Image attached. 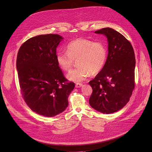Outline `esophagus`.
<instances>
[{"label":"esophagus","instance_id":"obj_1","mask_svg":"<svg viewBox=\"0 0 152 152\" xmlns=\"http://www.w3.org/2000/svg\"><path fill=\"white\" fill-rule=\"evenodd\" d=\"M82 86V84L80 83H76L75 85L76 88H80Z\"/></svg>","mask_w":152,"mask_h":152}]
</instances>
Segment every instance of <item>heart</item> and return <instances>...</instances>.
I'll return each mask as SVG.
<instances>
[{"instance_id": "b5f03b06", "label": "heart", "mask_w": 152, "mask_h": 152, "mask_svg": "<svg viewBox=\"0 0 152 152\" xmlns=\"http://www.w3.org/2000/svg\"><path fill=\"white\" fill-rule=\"evenodd\" d=\"M66 51L56 54L57 63L62 70L68 72L77 60L78 67L67 75L69 80L77 83L83 82L91 74L99 73L104 67L107 57V48L104 42L85 38L68 43Z\"/></svg>"}]
</instances>
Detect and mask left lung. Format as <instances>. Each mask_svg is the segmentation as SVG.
<instances>
[{
  "label": "left lung",
  "instance_id": "1",
  "mask_svg": "<svg viewBox=\"0 0 152 152\" xmlns=\"http://www.w3.org/2000/svg\"><path fill=\"white\" fill-rule=\"evenodd\" d=\"M95 33L107 38L108 54L103 69L89 82L93 89L89 103L96 111L109 114L122 109L132 96L135 53L131 42L114 29L105 28Z\"/></svg>",
  "mask_w": 152,
  "mask_h": 152
}]
</instances>
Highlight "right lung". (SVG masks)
<instances>
[{
	"label": "right lung",
	"mask_w": 152,
	"mask_h": 152,
	"mask_svg": "<svg viewBox=\"0 0 152 152\" xmlns=\"http://www.w3.org/2000/svg\"><path fill=\"white\" fill-rule=\"evenodd\" d=\"M62 39L58 34L35 36L25 42L17 54L22 97L32 111L45 117L64 111L75 88V83L67 82L56 61V48Z\"/></svg>",
	"instance_id": "right-lung-1"
}]
</instances>
